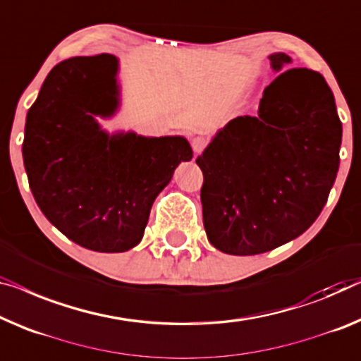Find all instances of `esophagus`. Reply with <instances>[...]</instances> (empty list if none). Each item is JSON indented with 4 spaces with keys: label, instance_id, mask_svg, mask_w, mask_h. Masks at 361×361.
<instances>
[{
    "label": "esophagus",
    "instance_id": "1",
    "mask_svg": "<svg viewBox=\"0 0 361 361\" xmlns=\"http://www.w3.org/2000/svg\"><path fill=\"white\" fill-rule=\"evenodd\" d=\"M191 144H192V150H195L196 154H199V152H202L204 147L207 146V141H206V137H201V136H197V137L192 139Z\"/></svg>",
    "mask_w": 361,
    "mask_h": 361
}]
</instances>
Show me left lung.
Here are the masks:
<instances>
[{
	"instance_id": "8db88e82",
	"label": "left lung",
	"mask_w": 361,
	"mask_h": 361,
	"mask_svg": "<svg viewBox=\"0 0 361 361\" xmlns=\"http://www.w3.org/2000/svg\"><path fill=\"white\" fill-rule=\"evenodd\" d=\"M274 71L292 63L269 56ZM342 123L319 73L287 69L264 89L257 116H236L212 137L202 170V220L219 251L251 256L306 232L338 170Z\"/></svg>"
}]
</instances>
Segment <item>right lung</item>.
I'll return each mask as SVG.
<instances>
[{
	"label": "right lung",
	"instance_id": "add662e5",
	"mask_svg": "<svg viewBox=\"0 0 361 361\" xmlns=\"http://www.w3.org/2000/svg\"><path fill=\"white\" fill-rule=\"evenodd\" d=\"M118 58L74 56L48 73L27 111L23 157L43 215L82 248L123 252L142 240L150 207L176 166L192 159L183 136L102 129L120 106Z\"/></svg>",
	"mask_w": 361,
	"mask_h": 361
}]
</instances>
